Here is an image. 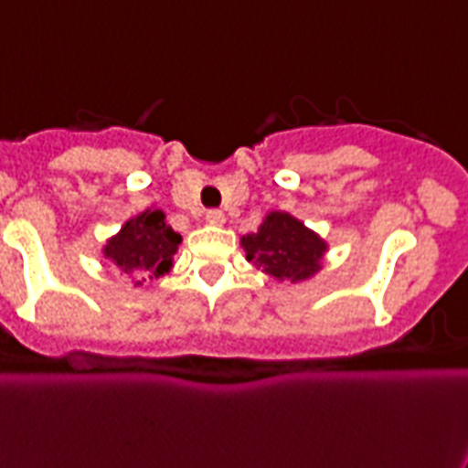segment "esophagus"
I'll use <instances>...</instances> for the list:
<instances>
[{"label": "esophagus", "mask_w": 468, "mask_h": 468, "mask_svg": "<svg viewBox=\"0 0 468 468\" xmlns=\"http://www.w3.org/2000/svg\"><path fill=\"white\" fill-rule=\"evenodd\" d=\"M207 223H211V226H223L226 223V214L218 211V208H211V211H207Z\"/></svg>", "instance_id": "1"}]
</instances>
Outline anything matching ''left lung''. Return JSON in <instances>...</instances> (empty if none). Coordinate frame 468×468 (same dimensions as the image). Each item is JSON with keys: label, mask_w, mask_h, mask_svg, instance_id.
Instances as JSON below:
<instances>
[{"label": "left lung", "mask_w": 468, "mask_h": 468, "mask_svg": "<svg viewBox=\"0 0 468 468\" xmlns=\"http://www.w3.org/2000/svg\"><path fill=\"white\" fill-rule=\"evenodd\" d=\"M247 260L276 281L313 279L322 269L326 242L303 221L286 211H271L257 228V233L242 235Z\"/></svg>", "instance_id": "left-lung-1"}]
</instances>
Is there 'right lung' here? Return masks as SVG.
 <instances>
[{
  "mask_svg": "<svg viewBox=\"0 0 468 468\" xmlns=\"http://www.w3.org/2000/svg\"><path fill=\"white\" fill-rule=\"evenodd\" d=\"M180 242L182 235L165 223L161 208H146L144 214L129 218L122 230L110 238L102 254L120 271L136 276V286H142V281H154L173 269V254Z\"/></svg>",
  "mask_w": 468,
  "mask_h": 468,
  "instance_id": "right-lung-1",
  "label": "right lung"
}]
</instances>
